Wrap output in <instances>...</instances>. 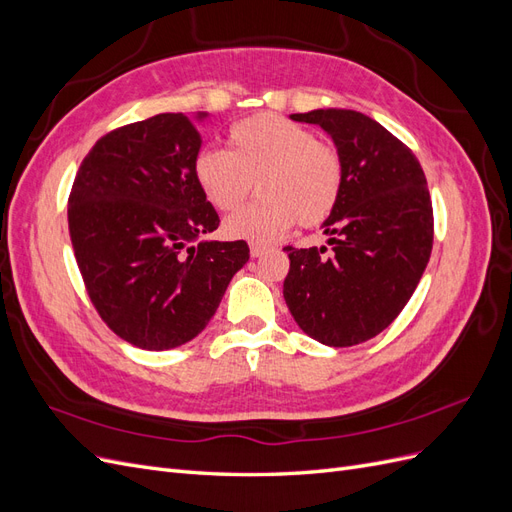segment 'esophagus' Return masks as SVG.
Instances as JSON below:
<instances>
[{"mask_svg":"<svg viewBox=\"0 0 512 512\" xmlns=\"http://www.w3.org/2000/svg\"><path fill=\"white\" fill-rule=\"evenodd\" d=\"M265 250H267L265 245H260V243H250V254H252V258H260L262 254H265Z\"/></svg>","mask_w":512,"mask_h":512,"instance_id":"1","label":"esophagus"}]
</instances>
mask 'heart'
<instances>
[{"label": "heart", "instance_id": "1", "mask_svg": "<svg viewBox=\"0 0 512 512\" xmlns=\"http://www.w3.org/2000/svg\"><path fill=\"white\" fill-rule=\"evenodd\" d=\"M200 192L220 211L237 209L254 181L258 200L224 222L226 235L269 243L294 224L312 228L333 213L344 164L333 145L286 117L262 113L228 132V151L203 149L194 158Z\"/></svg>", "mask_w": 512, "mask_h": 512}]
</instances>
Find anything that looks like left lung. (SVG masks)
I'll list each match as a JSON object with an SVG mask.
<instances>
[{"label":"left lung","instance_id":"left-lung-1","mask_svg":"<svg viewBox=\"0 0 512 512\" xmlns=\"http://www.w3.org/2000/svg\"><path fill=\"white\" fill-rule=\"evenodd\" d=\"M331 136L344 164L337 205L322 222L327 247H284V299L294 322L331 348L382 333L421 282L433 245L427 179L414 153L371 117L346 108L290 115Z\"/></svg>","mask_w":512,"mask_h":512}]
</instances>
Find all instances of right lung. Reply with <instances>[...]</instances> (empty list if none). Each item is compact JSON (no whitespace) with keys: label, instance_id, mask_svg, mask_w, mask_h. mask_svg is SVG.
Listing matches in <instances>:
<instances>
[{"label":"right lung","instance_id":"obj_1","mask_svg":"<svg viewBox=\"0 0 512 512\" xmlns=\"http://www.w3.org/2000/svg\"><path fill=\"white\" fill-rule=\"evenodd\" d=\"M209 115L160 113L108 132L76 173L68 226L76 265L108 329L143 350L188 344L247 260L194 179Z\"/></svg>","mask_w":512,"mask_h":512}]
</instances>
